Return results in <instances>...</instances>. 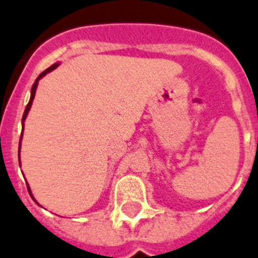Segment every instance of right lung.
<instances>
[{
  "instance_id": "1",
  "label": "right lung",
  "mask_w": 258,
  "mask_h": 258,
  "mask_svg": "<svg viewBox=\"0 0 258 258\" xmlns=\"http://www.w3.org/2000/svg\"><path fill=\"white\" fill-rule=\"evenodd\" d=\"M57 67H58V64H54V66L49 67V68H47L46 71H43V72H42L41 75H39V76H38V78H37V81H35V83L32 85V89H31V98H30V102H28V104H27V106H26V110H24V113H23V119H22L23 125H24V120H26V117H27L28 110H30V108H31L32 100H34V97H35V91H37L38 81L41 79L42 76H45V75H46V74H47V72H50V71H53V70H54V68H57ZM19 150H20V144H19ZM27 188H28V191H30V187H28V186H27ZM30 196H31V191H30ZM31 197H32V196H31ZM32 200H34V197H32ZM34 201H35V200H34Z\"/></svg>"
}]
</instances>
